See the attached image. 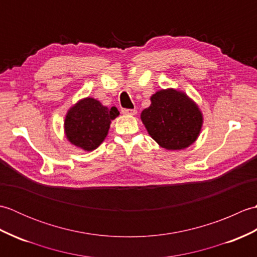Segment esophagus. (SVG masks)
<instances>
[{"instance_id": "34e87169", "label": "esophagus", "mask_w": 257, "mask_h": 257, "mask_svg": "<svg viewBox=\"0 0 257 257\" xmlns=\"http://www.w3.org/2000/svg\"><path fill=\"white\" fill-rule=\"evenodd\" d=\"M121 112L123 114H130V116H135L137 113V110L136 109H121Z\"/></svg>"}]
</instances>
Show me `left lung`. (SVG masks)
I'll return each mask as SVG.
<instances>
[{
    "mask_svg": "<svg viewBox=\"0 0 257 257\" xmlns=\"http://www.w3.org/2000/svg\"><path fill=\"white\" fill-rule=\"evenodd\" d=\"M140 119L150 137L167 150H183L199 138L203 113L192 98L174 88L160 89L150 97Z\"/></svg>",
    "mask_w": 257,
    "mask_h": 257,
    "instance_id": "left-lung-1",
    "label": "left lung"
}]
</instances>
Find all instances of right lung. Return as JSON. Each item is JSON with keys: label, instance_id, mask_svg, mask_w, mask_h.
I'll return each mask as SVG.
<instances>
[{"label": "right lung", "instance_id": "obj_1", "mask_svg": "<svg viewBox=\"0 0 257 257\" xmlns=\"http://www.w3.org/2000/svg\"><path fill=\"white\" fill-rule=\"evenodd\" d=\"M118 116L116 107L108 108L92 97L81 98L68 109L65 116V137L73 146L90 152L103 143L111 120Z\"/></svg>", "mask_w": 257, "mask_h": 257}]
</instances>
